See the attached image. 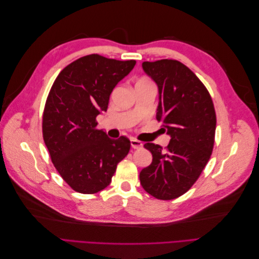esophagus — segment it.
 Listing matches in <instances>:
<instances>
[{
    "label": "esophagus",
    "mask_w": 259,
    "mask_h": 259,
    "mask_svg": "<svg viewBox=\"0 0 259 259\" xmlns=\"http://www.w3.org/2000/svg\"><path fill=\"white\" fill-rule=\"evenodd\" d=\"M131 146H132V148H134V149H140V148H143L142 142H139V140H137V139H135V138H132V139H131Z\"/></svg>",
    "instance_id": "1"
}]
</instances>
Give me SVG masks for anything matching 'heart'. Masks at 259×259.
Wrapping results in <instances>:
<instances>
[{
  "instance_id": "1",
  "label": "heart",
  "mask_w": 259,
  "mask_h": 259,
  "mask_svg": "<svg viewBox=\"0 0 259 259\" xmlns=\"http://www.w3.org/2000/svg\"><path fill=\"white\" fill-rule=\"evenodd\" d=\"M138 82H148V81H146V80H139Z\"/></svg>"
}]
</instances>
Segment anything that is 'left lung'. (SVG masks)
Listing matches in <instances>:
<instances>
[{
  "label": "left lung",
  "mask_w": 259,
  "mask_h": 259,
  "mask_svg": "<svg viewBox=\"0 0 259 259\" xmlns=\"http://www.w3.org/2000/svg\"><path fill=\"white\" fill-rule=\"evenodd\" d=\"M159 89L156 120L170 136L165 149L145 144L152 163L139 174L144 189L159 200L186 193L207 164L215 142L216 113L208 91L191 70L173 59L144 61Z\"/></svg>",
  "instance_id": "1"
}]
</instances>
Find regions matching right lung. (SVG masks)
<instances>
[{
  "mask_svg": "<svg viewBox=\"0 0 259 259\" xmlns=\"http://www.w3.org/2000/svg\"><path fill=\"white\" fill-rule=\"evenodd\" d=\"M135 65V60L88 55L62 69L52 86L43 112V139L54 166L76 192L105 189L130 151V139L109 138L96 128V116L107 111L111 92Z\"/></svg>",
  "mask_w": 259,
  "mask_h": 259,
  "instance_id": "right-lung-1",
  "label": "right lung"
}]
</instances>
